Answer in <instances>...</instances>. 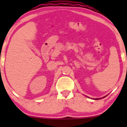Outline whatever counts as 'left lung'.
Here are the masks:
<instances>
[{
    "label": "left lung",
    "instance_id": "8db88e82",
    "mask_svg": "<svg viewBox=\"0 0 127 127\" xmlns=\"http://www.w3.org/2000/svg\"><path fill=\"white\" fill-rule=\"evenodd\" d=\"M105 97H106V96H105ZM98 99H100V98H95V100H98Z\"/></svg>",
    "mask_w": 127,
    "mask_h": 127
}]
</instances>
